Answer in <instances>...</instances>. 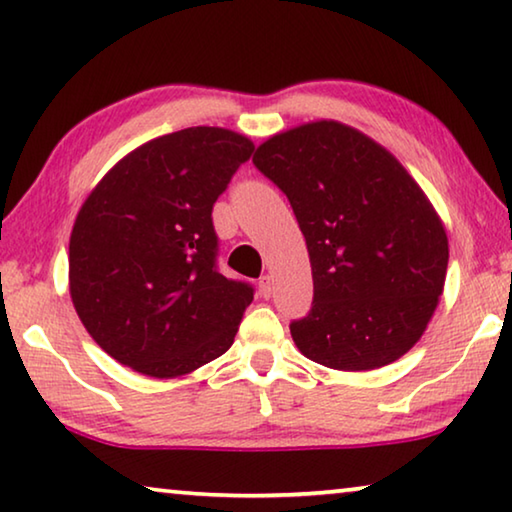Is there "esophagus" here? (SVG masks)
Here are the masks:
<instances>
[{
    "instance_id": "obj_1",
    "label": "esophagus",
    "mask_w": 512,
    "mask_h": 512,
    "mask_svg": "<svg viewBox=\"0 0 512 512\" xmlns=\"http://www.w3.org/2000/svg\"><path fill=\"white\" fill-rule=\"evenodd\" d=\"M259 293H262V298H271V293H273L271 275H262V277H259Z\"/></svg>"
}]
</instances>
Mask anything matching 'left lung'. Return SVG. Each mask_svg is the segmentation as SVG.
<instances>
[{
	"mask_svg": "<svg viewBox=\"0 0 512 512\" xmlns=\"http://www.w3.org/2000/svg\"><path fill=\"white\" fill-rule=\"evenodd\" d=\"M255 167L289 198L305 235L314 300L291 320L307 359L372 370L420 339L447 273V235L418 183L384 146L314 121L259 146Z\"/></svg>",
	"mask_w": 512,
	"mask_h": 512,
	"instance_id": "obj_1",
	"label": "left lung"
}]
</instances>
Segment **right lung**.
Masks as SVG:
<instances>
[{
    "label": "right lung",
    "instance_id": "1",
    "mask_svg": "<svg viewBox=\"0 0 512 512\" xmlns=\"http://www.w3.org/2000/svg\"><path fill=\"white\" fill-rule=\"evenodd\" d=\"M255 146L225 128L162 135L115 164L69 239V293L121 366L169 379L230 348L253 284L219 271L212 210Z\"/></svg>",
    "mask_w": 512,
    "mask_h": 512
}]
</instances>
